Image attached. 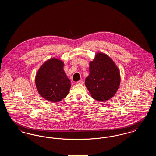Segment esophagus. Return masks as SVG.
<instances>
[{
    "label": "esophagus",
    "mask_w": 156,
    "mask_h": 156,
    "mask_svg": "<svg viewBox=\"0 0 156 156\" xmlns=\"http://www.w3.org/2000/svg\"><path fill=\"white\" fill-rule=\"evenodd\" d=\"M77 83L78 84H83V80H80V81H78L77 82Z\"/></svg>",
    "instance_id": "obj_1"
}]
</instances>
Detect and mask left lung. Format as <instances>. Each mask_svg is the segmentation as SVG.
Segmentation results:
<instances>
[{"label":"left lung","mask_w":156,"mask_h":156,"mask_svg":"<svg viewBox=\"0 0 156 156\" xmlns=\"http://www.w3.org/2000/svg\"><path fill=\"white\" fill-rule=\"evenodd\" d=\"M120 83V72L113 61L106 54L97 53L89 62V74L85 82L91 97L105 102L115 95Z\"/></svg>","instance_id":"1"}]
</instances>
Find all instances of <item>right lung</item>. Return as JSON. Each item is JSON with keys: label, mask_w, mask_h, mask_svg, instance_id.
<instances>
[{"label": "right lung", "mask_w": 156, "mask_h": 156, "mask_svg": "<svg viewBox=\"0 0 156 156\" xmlns=\"http://www.w3.org/2000/svg\"><path fill=\"white\" fill-rule=\"evenodd\" d=\"M63 68V61L52 58L46 61L37 71L35 78L37 90L50 102H58L69 91L71 81Z\"/></svg>", "instance_id": "obj_1"}]
</instances>
